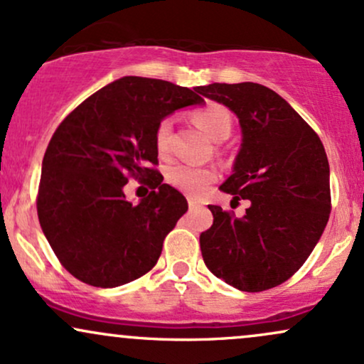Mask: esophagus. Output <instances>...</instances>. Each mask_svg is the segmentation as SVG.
I'll list each match as a JSON object with an SVG mask.
<instances>
[{"instance_id":"1","label":"esophagus","mask_w":364,"mask_h":364,"mask_svg":"<svg viewBox=\"0 0 364 364\" xmlns=\"http://www.w3.org/2000/svg\"><path fill=\"white\" fill-rule=\"evenodd\" d=\"M188 207H190V210H193V208L200 207V202H196L195 198H188Z\"/></svg>"}]
</instances>
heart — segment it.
<instances>
[{"mask_svg": "<svg viewBox=\"0 0 364 364\" xmlns=\"http://www.w3.org/2000/svg\"><path fill=\"white\" fill-rule=\"evenodd\" d=\"M193 121L196 127L203 129L215 141L228 139L232 128L231 112L223 104H208V106L200 107L193 112ZM171 129H173V121L169 118H162L156 127L154 141H156V149L161 156L168 154L169 150ZM166 179L171 186L183 193L200 196L205 193L207 188L215 181L217 171L214 168H202V166L174 164L166 173Z\"/></svg>", "mask_w": 364, "mask_h": 364, "instance_id": "heart-1", "label": "heart"}]
</instances>
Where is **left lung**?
I'll list each match as a JSON object with an SVG mask.
<instances>
[{"label":"left lung","instance_id":"left-lung-1","mask_svg":"<svg viewBox=\"0 0 364 364\" xmlns=\"http://www.w3.org/2000/svg\"><path fill=\"white\" fill-rule=\"evenodd\" d=\"M196 92L240 118L243 144L220 190L250 202L243 217L208 205L214 224L200 235L203 262L236 289H272L301 269L328 223L323 144L281 95L260 83H210Z\"/></svg>","mask_w":364,"mask_h":364}]
</instances>
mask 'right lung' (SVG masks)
<instances>
[{"label": "right lung", "instance_id": "1", "mask_svg": "<svg viewBox=\"0 0 364 364\" xmlns=\"http://www.w3.org/2000/svg\"><path fill=\"white\" fill-rule=\"evenodd\" d=\"M202 102L196 89L123 77L61 121L43 159L37 215L54 255L73 277L116 287L156 265L164 237L188 203L162 183L154 133L173 111ZM129 177L153 186L136 206L122 193Z\"/></svg>", "mask_w": 364, "mask_h": 364}]
</instances>
